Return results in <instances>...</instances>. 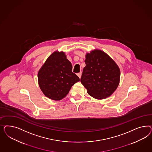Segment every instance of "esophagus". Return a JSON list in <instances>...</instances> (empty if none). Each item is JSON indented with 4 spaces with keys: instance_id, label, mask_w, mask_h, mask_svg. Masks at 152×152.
<instances>
[{
    "instance_id": "obj_1",
    "label": "esophagus",
    "mask_w": 152,
    "mask_h": 152,
    "mask_svg": "<svg viewBox=\"0 0 152 152\" xmlns=\"http://www.w3.org/2000/svg\"><path fill=\"white\" fill-rule=\"evenodd\" d=\"M81 74H82V72H79L78 74H77V75L78 76V77L80 78H81Z\"/></svg>"
}]
</instances>
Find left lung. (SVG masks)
I'll list each match as a JSON object with an SVG mask.
<instances>
[{
  "label": "left lung",
  "instance_id": "8db88e82",
  "mask_svg": "<svg viewBox=\"0 0 152 152\" xmlns=\"http://www.w3.org/2000/svg\"><path fill=\"white\" fill-rule=\"evenodd\" d=\"M85 62L81 83L88 95L98 100L111 96L119 84L120 71L118 64L100 50L86 53Z\"/></svg>",
  "mask_w": 152,
  "mask_h": 152
}]
</instances>
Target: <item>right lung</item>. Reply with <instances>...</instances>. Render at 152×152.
Returning a JSON list of instances; mask_svg holds the SVG:
<instances>
[{
  "mask_svg": "<svg viewBox=\"0 0 152 152\" xmlns=\"http://www.w3.org/2000/svg\"><path fill=\"white\" fill-rule=\"evenodd\" d=\"M72 69L64 52L52 53L38 72L39 86L44 95L56 101L66 96L71 87L80 81Z\"/></svg>",
  "mask_w": 152,
  "mask_h": 152,
  "instance_id": "right-lung-1",
  "label": "right lung"
}]
</instances>
